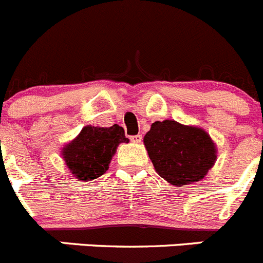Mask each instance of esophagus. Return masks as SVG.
I'll return each instance as SVG.
<instances>
[{
    "mask_svg": "<svg viewBox=\"0 0 263 263\" xmlns=\"http://www.w3.org/2000/svg\"><path fill=\"white\" fill-rule=\"evenodd\" d=\"M141 140H143V136H141V135H135V136H131L132 143L139 144V143H141Z\"/></svg>",
    "mask_w": 263,
    "mask_h": 263,
    "instance_id": "obj_1",
    "label": "esophagus"
}]
</instances>
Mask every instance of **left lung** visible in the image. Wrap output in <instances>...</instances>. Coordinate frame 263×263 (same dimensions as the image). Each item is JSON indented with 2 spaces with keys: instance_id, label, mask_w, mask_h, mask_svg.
Here are the masks:
<instances>
[{
  "instance_id": "left-lung-1",
  "label": "left lung",
  "mask_w": 263,
  "mask_h": 263,
  "mask_svg": "<svg viewBox=\"0 0 263 263\" xmlns=\"http://www.w3.org/2000/svg\"><path fill=\"white\" fill-rule=\"evenodd\" d=\"M144 145L158 176L177 187L204 178L217 158L208 132L172 119L152 123Z\"/></svg>"
}]
</instances>
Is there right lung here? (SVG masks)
Returning <instances> with one entry per match:
<instances>
[{"label": "right lung", "instance_id": "1", "mask_svg": "<svg viewBox=\"0 0 263 263\" xmlns=\"http://www.w3.org/2000/svg\"><path fill=\"white\" fill-rule=\"evenodd\" d=\"M124 129L111 127L85 126L77 136L61 149L63 160L74 178L91 181L108 170L120 143H128Z\"/></svg>", "mask_w": 263, "mask_h": 263}]
</instances>
